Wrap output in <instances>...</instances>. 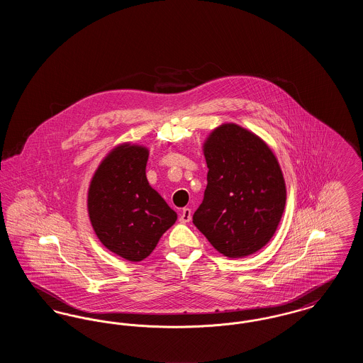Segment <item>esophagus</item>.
<instances>
[{
	"label": "esophagus",
	"instance_id": "1",
	"mask_svg": "<svg viewBox=\"0 0 363 363\" xmlns=\"http://www.w3.org/2000/svg\"><path fill=\"white\" fill-rule=\"evenodd\" d=\"M190 220H191V211H190V208H184L179 215V222L189 223Z\"/></svg>",
	"mask_w": 363,
	"mask_h": 363
}]
</instances>
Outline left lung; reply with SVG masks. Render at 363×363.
Masks as SVG:
<instances>
[{
    "label": "left lung",
    "mask_w": 363,
    "mask_h": 363,
    "mask_svg": "<svg viewBox=\"0 0 363 363\" xmlns=\"http://www.w3.org/2000/svg\"><path fill=\"white\" fill-rule=\"evenodd\" d=\"M203 152L207 189L193 223L228 259L259 252L277 233L286 207L277 156L256 133L233 122L208 135Z\"/></svg>",
    "instance_id": "left-lung-1"
}]
</instances>
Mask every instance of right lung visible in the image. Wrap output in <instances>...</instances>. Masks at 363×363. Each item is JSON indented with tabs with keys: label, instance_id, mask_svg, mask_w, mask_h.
<instances>
[{
	"label": "right lung",
	"instance_id": "obj_1",
	"mask_svg": "<svg viewBox=\"0 0 363 363\" xmlns=\"http://www.w3.org/2000/svg\"><path fill=\"white\" fill-rule=\"evenodd\" d=\"M150 150L122 143L114 147L91 178L86 208L92 228L106 249L122 259H147L177 213L147 179Z\"/></svg>",
	"mask_w": 363,
	"mask_h": 363
}]
</instances>
